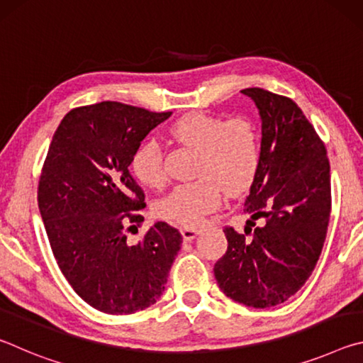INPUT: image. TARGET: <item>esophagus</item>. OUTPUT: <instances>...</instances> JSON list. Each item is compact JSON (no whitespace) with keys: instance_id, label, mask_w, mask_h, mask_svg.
Instances as JSON below:
<instances>
[{"instance_id":"obj_1","label":"esophagus","mask_w":363,"mask_h":363,"mask_svg":"<svg viewBox=\"0 0 363 363\" xmlns=\"http://www.w3.org/2000/svg\"><path fill=\"white\" fill-rule=\"evenodd\" d=\"M181 233H182L184 240L190 242V240H194V238L196 237V233H199V230L192 229V227H181Z\"/></svg>"}]
</instances>
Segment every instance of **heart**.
<instances>
[{
    "instance_id": "b5f03b06",
    "label": "heart",
    "mask_w": 363,
    "mask_h": 363,
    "mask_svg": "<svg viewBox=\"0 0 363 363\" xmlns=\"http://www.w3.org/2000/svg\"><path fill=\"white\" fill-rule=\"evenodd\" d=\"M169 136L196 150L194 176L196 181L179 184L158 201L160 218L192 227L223 203L225 190L240 195L251 187L261 167V140L255 123L243 115L223 116L192 112L169 128ZM131 171L145 187L160 189L167 182L163 150L155 140L139 145L131 158Z\"/></svg>"
}]
</instances>
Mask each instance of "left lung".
<instances>
[{
    "instance_id": "left-lung-1",
    "label": "left lung",
    "mask_w": 363,
    "mask_h": 363,
    "mask_svg": "<svg viewBox=\"0 0 363 363\" xmlns=\"http://www.w3.org/2000/svg\"><path fill=\"white\" fill-rule=\"evenodd\" d=\"M242 93L261 115V167L245 200L251 219L245 232L224 229L227 251L214 277L225 296L264 309L291 298L315 269L331 213L330 162L290 97L261 88Z\"/></svg>"
}]
</instances>
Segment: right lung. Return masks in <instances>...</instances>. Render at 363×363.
<instances>
[{
	"label": "right lung",
	"mask_w": 363,
	"mask_h": 363,
	"mask_svg": "<svg viewBox=\"0 0 363 363\" xmlns=\"http://www.w3.org/2000/svg\"><path fill=\"white\" fill-rule=\"evenodd\" d=\"M171 113L112 101L72 108L43 163L38 206L52 255L78 296L106 314L157 303L181 250L179 230L162 220L143 242L126 243L145 208L130 173L133 153Z\"/></svg>",
	"instance_id": "obj_1"
}]
</instances>
